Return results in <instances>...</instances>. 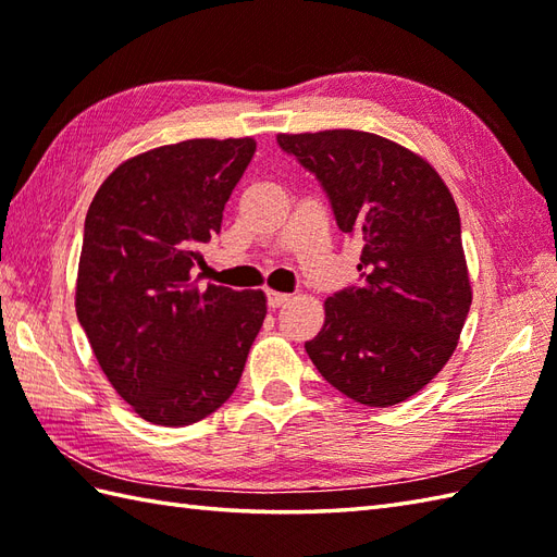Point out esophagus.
Instances as JSON below:
<instances>
[{
  "mask_svg": "<svg viewBox=\"0 0 557 557\" xmlns=\"http://www.w3.org/2000/svg\"><path fill=\"white\" fill-rule=\"evenodd\" d=\"M292 301V294L285 292H268V306L270 309H280V306H285Z\"/></svg>",
  "mask_w": 557,
  "mask_h": 557,
  "instance_id": "esophagus-1",
  "label": "esophagus"
}]
</instances>
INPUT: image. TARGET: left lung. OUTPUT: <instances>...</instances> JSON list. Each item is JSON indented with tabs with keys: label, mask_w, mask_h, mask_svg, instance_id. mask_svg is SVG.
<instances>
[{
	"label": "left lung",
	"mask_w": 557,
	"mask_h": 557,
	"mask_svg": "<svg viewBox=\"0 0 557 557\" xmlns=\"http://www.w3.org/2000/svg\"><path fill=\"white\" fill-rule=\"evenodd\" d=\"M315 174L337 227L359 239V285L325 299L306 351L325 381L366 407L417 395L453 357L471 306L459 212L429 162L383 136L333 128L277 134Z\"/></svg>",
	"instance_id": "obj_1"
}]
</instances>
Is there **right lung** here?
<instances>
[{"mask_svg": "<svg viewBox=\"0 0 557 557\" xmlns=\"http://www.w3.org/2000/svg\"><path fill=\"white\" fill-rule=\"evenodd\" d=\"M253 152V138L152 148L122 162L88 208L78 323L112 387L150 423L188 425L220 409L263 325L260 289L194 280Z\"/></svg>", "mask_w": 557, "mask_h": 557, "instance_id": "add662e5", "label": "right lung"}]
</instances>
